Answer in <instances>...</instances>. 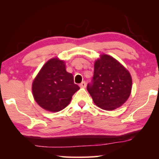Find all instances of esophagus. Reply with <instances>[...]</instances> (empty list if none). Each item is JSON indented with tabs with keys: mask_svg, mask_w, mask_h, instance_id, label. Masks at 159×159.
Wrapping results in <instances>:
<instances>
[{
	"mask_svg": "<svg viewBox=\"0 0 159 159\" xmlns=\"http://www.w3.org/2000/svg\"><path fill=\"white\" fill-rule=\"evenodd\" d=\"M86 85H87V84H86V82H84V81L82 82L80 84V88H85Z\"/></svg>",
	"mask_w": 159,
	"mask_h": 159,
	"instance_id": "esophagus-1",
	"label": "esophagus"
}]
</instances>
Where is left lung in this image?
<instances>
[{
	"instance_id": "8db88e82",
	"label": "left lung",
	"mask_w": 159,
	"mask_h": 159,
	"mask_svg": "<svg viewBox=\"0 0 159 159\" xmlns=\"http://www.w3.org/2000/svg\"><path fill=\"white\" fill-rule=\"evenodd\" d=\"M87 90L95 105L111 111L123 105L132 90L129 71L111 56L101 55L95 62L94 75Z\"/></svg>"
}]
</instances>
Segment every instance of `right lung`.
Here are the masks:
<instances>
[{
    "mask_svg": "<svg viewBox=\"0 0 159 159\" xmlns=\"http://www.w3.org/2000/svg\"><path fill=\"white\" fill-rule=\"evenodd\" d=\"M80 89L73 75L66 71L63 61L52 58L45 63L32 83V93L38 105L57 112L66 108Z\"/></svg>",
    "mask_w": 159,
    "mask_h": 159,
    "instance_id": "right-lung-1",
    "label": "right lung"
}]
</instances>
